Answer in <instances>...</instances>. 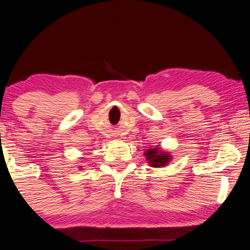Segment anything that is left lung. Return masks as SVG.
<instances>
[{"label": "left lung", "instance_id": "1", "mask_svg": "<svg viewBox=\"0 0 250 250\" xmlns=\"http://www.w3.org/2000/svg\"><path fill=\"white\" fill-rule=\"evenodd\" d=\"M146 159L149 160V164L152 167H162L165 166L167 163L169 162V155H167L165 152L159 151L158 149H149L146 152Z\"/></svg>", "mask_w": 250, "mask_h": 250}]
</instances>
